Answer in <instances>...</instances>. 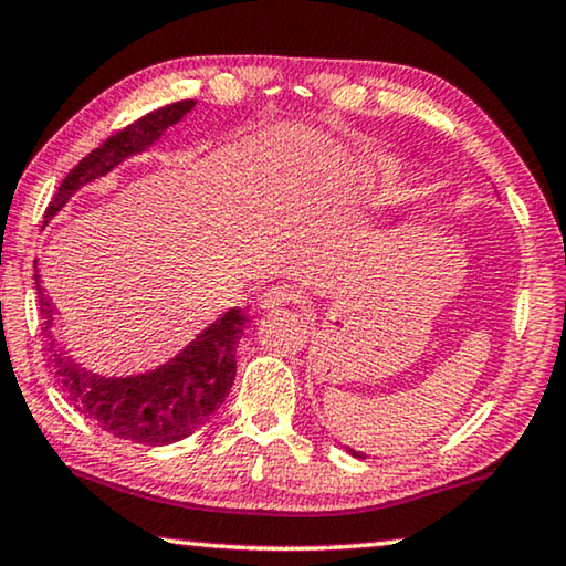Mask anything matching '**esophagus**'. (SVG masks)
<instances>
[{"label": "esophagus", "instance_id": "obj_1", "mask_svg": "<svg viewBox=\"0 0 566 566\" xmlns=\"http://www.w3.org/2000/svg\"><path fill=\"white\" fill-rule=\"evenodd\" d=\"M294 300H297V294H294L292 286L272 284V286H266L264 294L259 297V305L264 310H274V307L290 305V302H294Z\"/></svg>", "mask_w": 566, "mask_h": 566}]
</instances>
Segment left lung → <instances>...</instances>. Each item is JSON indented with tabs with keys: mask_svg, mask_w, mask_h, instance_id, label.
Wrapping results in <instances>:
<instances>
[{
	"mask_svg": "<svg viewBox=\"0 0 566 566\" xmlns=\"http://www.w3.org/2000/svg\"><path fill=\"white\" fill-rule=\"evenodd\" d=\"M348 451H352V457H361V451H354V449H348Z\"/></svg>",
	"mask_w": 566,
	"mask_h": 566,
	"instance_id": "left-lung-1",
	"label": "left lung"
}]
</instances>
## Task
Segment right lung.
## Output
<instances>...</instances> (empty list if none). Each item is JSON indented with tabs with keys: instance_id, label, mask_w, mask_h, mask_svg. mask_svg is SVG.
<instances>
[{
	"instance_id": "add662e5",
	"label": "right lung",
	"mask_w": 566,
	"mask_h": 566,
	"mask_svg": "<svg viewBox=\"0 0 566 566\" xmlns=\"http://www.w3.org/2000/svg\"><path fill=\"white\" fill-rule=\"evenodd\" d=\"M195 107V99H185L156 109L115 133L97 150L82 158L61 181L53 202L48 205L43 226L69 205L78 189L107 177L127 158L154 148L166 130L185 120ZM33 276L38 300H41L43 333L51 344L48 352H51L55 385L66 392L71 405L82 416L92 418L102 431L146 446L177 443L202 428L226 402L235 379V346L245 325L243 307H228L187 346H181L158 366L133 374H102L86 369L74 356L63 352L55 340V317L51 302L45 300L38 264Z\"/></svg>"
}]
</instances>
